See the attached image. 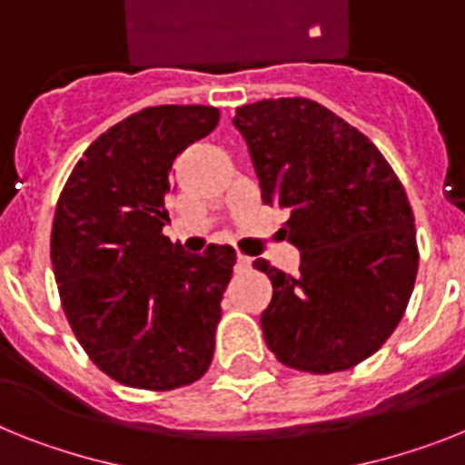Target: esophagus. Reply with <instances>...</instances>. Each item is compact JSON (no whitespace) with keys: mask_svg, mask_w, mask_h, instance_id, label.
Listing matches in <instances>:
<instances>
[{"mask_svg":"<svg viewBox=\"0 0 465 465\" xmlns=\"http://www.w3.org/2000/svg\"><path fill=\"white\" fill-rule=\"evenodd\" d=\"M250 264H252V260H250L248 255H238L236 257V266H238V269H243V272H245V269H250Z\"/></svg>","mask_w":465,"mask_h":465,"instance_id":"obj_1","label":"esophagus"}]
</instances>
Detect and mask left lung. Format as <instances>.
I'll return each instance as SVG.
<instances>
[{"label": "left lung", "instance_id": "obj_1", "mask_svg": "<svg viewBox=\"0 0 465 465\" xmlns=\"http://www.w3.org/2000/svg\"><path fill=\"white\" fill-rule=\"evenodd\" d=\"M245 137L264 205L288 210L282 232L300 250L297 276L266 260V346L290 370H351L398 328L419 269L417 227L389 161L358 128L309 98L243 104Z\"/></svg>", "mask_w": 465, "mask_h": 465}]
</instances>
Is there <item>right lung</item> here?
<instances>
[{
	"label": "right lung",
	"mask_w": 465,
	"mask_h": 465,
	"mask_svg": "<svg viewBox=\"0 0 465 465\" xmlns=\"http://www.w3.org/2000/svg\"><path fill=\"white\" fill-rule=\"evenodd\" d=\"M205 104H159L119 121L70 173L51 232L60 304L93 365L143 391L208 372L236 252L187 255L161 233L175 156L217 128Z\"/></svg>",
	"instance_id": "1"
}]
</instances>
